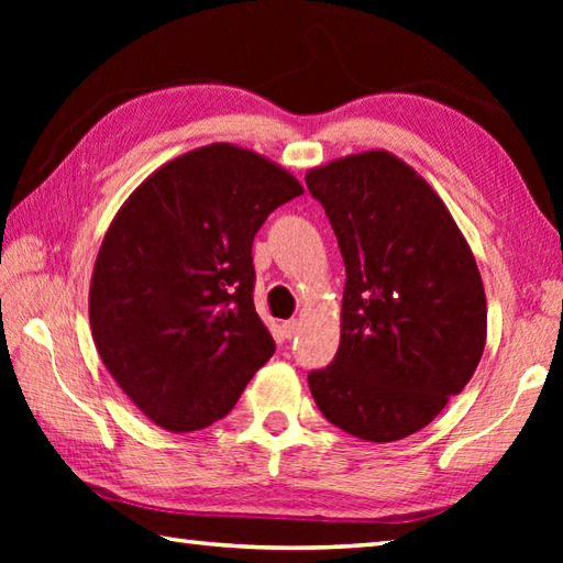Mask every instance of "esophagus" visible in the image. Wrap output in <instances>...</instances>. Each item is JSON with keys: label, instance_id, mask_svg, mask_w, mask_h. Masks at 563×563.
I'll return each instance as SVG.
<instances>
[{"label": "esophagus", "instance_id": "esophagus-1", "mask_svg": "<svg viewBox=\"0 0 563 563\" xmlns=\"http://www.w3.org/2000/svg\"><path fill=\"white\" fill-rule=\"evenodd\" d=\"M283 336L285 339H295L297 336V331H300V321L297 319H290V321H283Z\"/></svg>", "mask_w": 563, "mask_h": 563}]
</instances>
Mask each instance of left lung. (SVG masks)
<instances>
[{
  "mask_svg": "<svg viewBox=\"0 0 563 563\" xmlns=\"http://www.w3.org/2000/svg\"><path fill=\"white\" fill-rule=\"evenodd\" d=\"M305 181L345 263L339 351L309 373V389L345 433L409 438L482 361V273L445 202L391 152L349 154L309 169Z\"/></svg>",
  "mask_w": 563,
  "mask_h": 563,
  "instance_id": "obj_1",
  "label": "left lung"
}]
</instances>
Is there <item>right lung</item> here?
Instances as JSON below:
<instances>
[{
    "instance_id": "right-lung-1",
    "label": "right lung",
    "mask_w": 563,
    "mask_h": 563,
    "mask_svg": "<svg viewBox=\"0 0 563 563\" xmlns=\"http://www.w3.org/2000/svg\"><path fill=\"white\" fill-rule=\"evenodd\" d=\"M302 194L263 154L212 142L159 166L115 212L93 263L89 324L106 369L152 423L208 428L273 355L251 244Z\"/></svg>"
}]
</instances>
